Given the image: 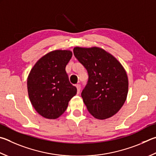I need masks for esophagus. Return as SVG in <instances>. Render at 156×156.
<instances>
[{
  "label": "esophagus",
  "instance_id": "34e87169",
  "mask_svg": "<svg viewBox=\"0 0 156 156\" xmlns=\"http://www.w3.org/2000/svg\"><path fill=\"white\" fill-rule=\"evenodd\" d=\"M76 88H77L78 93H80V89H81L80 84H76Z\"/></svg>",
  "mask_w": 156,
  "mask_h": 156
}]
</instances>
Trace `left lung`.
<instances>
[{
	"mask_svg": "<svg viewBox=\"0 0 156 156\" xmlns=\"http://www.w3.org/2000/svg\"><path fill=\"white\" fill-rule=\"evenodd\" d=\"M73 55L89 75L81 93L89 112L98 119L115 115L125 103L128 92V79L123 66L100 48L76 47Z\"/></svg>",
	"mask_w": 156,
	"mask_h": 156,
	"instance_id": "8db88e82",
	"label": "left lung"
}]
</instances>
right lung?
Returning a JSON list of instances; mask_svg holds the SVG:
<instances>
[{"label": "right lung", "mask_w": 156, "mask_h": 156, "mask_svg": "<svg viewBox=\"0 0 156 156\" xmlns=\"http://www.w3.org/2000/svg\"><path fill=\"white\" fill-rule=\"evenodd\" d=\"M69 50H55L39 59L29 75L27 88L30 102L39 115L55 119L66 111L77 89L66 71L72 58Z\"/></svg>", "instance_id": "right-lung-1"}]
</instances>
